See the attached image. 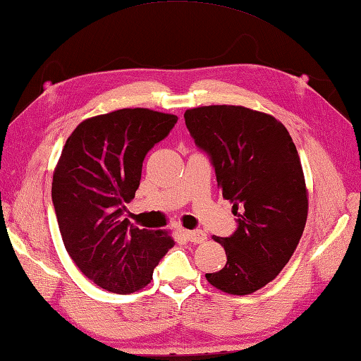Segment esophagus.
Returning a JSON list of instances; mask_svg holds the SVG:
<instances>
[{"label":"esophagus","instance_id":"obj_1","mask_svg":"<svg viewBox=\"0 0 361 361\" xmlns=\"http://www.w3.org/2000/svg\"><path fill=\"white\" fill-rule=\"evenodd\" d=\"M183 235H185L188 241L193 243V244H202V243H205V239H207V235L204 233L202 230H185V231H183Z\"/></svg>","mask_w":361,"mask_h":361}]
</instances>
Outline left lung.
<instances>
[{"instance_id":"8db88e82","label":"left lung","mask_w":361,"mask_h":361,"mask_svg":"<svg viewBox=\"0 0 361 361\" xmlns=\"http://www.w3.org/2000/svg\"><path fill=\"white\" fill-rule=\"evenodd\" d=\"M183 117L212 156L218 188L239 224L230 238L213 236L227 262L205 278L230 295L253 293L284 269L306 226L309 193L298 151L286 126L261 111L210 105Z\"/></svg>"}]
</instances>
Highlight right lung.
Returning a JSON list of instances; mask_svg holds the SVG:
<instances>
[{
  "label": "right lung",
  "mask_w": 361,
  "mask_h": 361,
  "mask_svg": "<svg viewBox=\"0 0 361 361\" xmlns=\"http://www.w3.org/2000/svg\"><path fill=\"white\" fill-rule=\"evenodd\" d=\"M178 117L123 108L78 123L54 170L52 202L71 259L102 289L133 293L148 286L160 258L174 245L168 231L139 228L125 204L139 188L148 151Z\"/></svg>",
  "instance_id": "1"
}]
</instances>
